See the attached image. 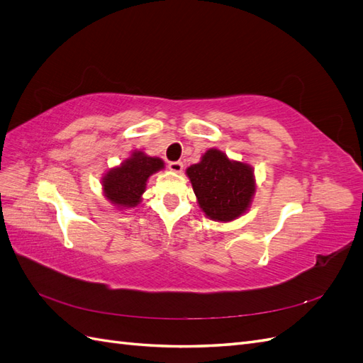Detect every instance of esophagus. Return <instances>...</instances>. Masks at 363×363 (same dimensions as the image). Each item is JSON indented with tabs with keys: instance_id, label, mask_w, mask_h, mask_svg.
I'll return each instance as SVG.
<instances>
[{
	"instance_id": "1",
	"label": "esophagus",
	"mask_w": 363,
	"mask_h": 363,
	"mask_svg": "<svg viewBox=\"0 0 363 363\" xmlns=\"http://www.w3.org/2000/svg\"><path fill=\"white\" fill-rule=\"evenodd\" d=\"M168 167L174 172H182L183 171V163L182 162H169Z\"/></svg>"
}]
</instances>
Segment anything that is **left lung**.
Here are the masks:
<instances>
[{
    "label": "left lung",
    "mask_w": 363,
    "mask_h": 363,
    "mask_svg": "<svg viewBox=\"0 0 363 363\" xmlns=\"http://www.w3.org/2000/svg\"><path fill=\"white\" fill-rule=\"evenodd\" d=\"M186 174L206 216L227 223L248 211L256 191L255 171L250 164L230 160L223 151L211 148Z\"/></svg>",
    "instance_id": "1"
}]
</instances>
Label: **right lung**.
Wrapping results in <instances>:
<instances>
[{"label":"right lung","instance_id":"right-lung-1","mask_svg":"<svg viewBox=\"0 0 363 363\" xmlns=\"http://www.w3.org/2000/svg\"><path fill=\"white\" fill-rule=\"evenodd\" d=\"M163 167L162 159L150 157L142 151H133L127 160L103 177L104 196L116 207H136L140 203L150 175Z\"/></svg>","mask_w":363,"mask_h":363}]
</instances>
